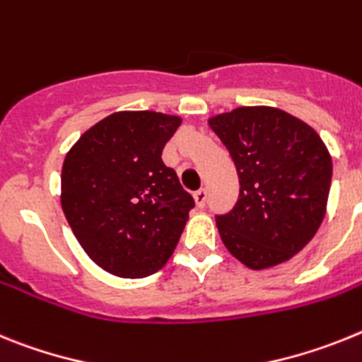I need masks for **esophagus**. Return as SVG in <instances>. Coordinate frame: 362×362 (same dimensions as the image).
I'll return each instance as SVG.
<instances>
[{
    "instance_id": "esophagus-1",
    "label": "esophagus",
    "mask_w": 362,
    "mask_h": 362,
    "mask_svg": "<svg viewBox=\"0 0 362 362\" xmlns=\"http://www.w3.org/2000/svg\"><path fill=\"white\" fill-rule=\"evenodd\" d=\"M193 199H194V202H197V206L204 207V206H206V202H207V191L206 189L194 191Z\"/></svg>"
}]
</instances>
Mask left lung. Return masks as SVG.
I'll return each instance as SVG.
<instances>
[{
  "label": "left lung",
  "mask_w": 362,
  "mask_h": 362,
  "mask_svg": "<svg viewBox=\"0 0 362 362\" xmlns=\"http://www.w3.org/2000/svg\"><path fill=\"white\" fill-rule=\"evenodd\" d=\"M233 158L240 193L216 215L224 246L251 269L297 255L325 218L332 156L319 134L275 107H238L209 118Z\"/></svg>",
  "instance_id": "8db88e82"
}]
</instances>
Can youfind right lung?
I'll return each instance as SVG.
<instances>
[{
    "label": "right lung",
    "mask_w": 362,
    "mask_h": 362,
    "mask_svg": "<svg viewBox=\"0 0 362 362\" xmlns=\"http://www.w3.org/2000/svg\"><path fill=\"white\" fill-rule=\"evenodd\" d=\"M180 124L155 111L112 112L65 156V218L87 255L112 275H153L180 240L194 200L162 162Z\"/></svg>",
    "instance_id": "right-lung-1"
}]
</instances>
